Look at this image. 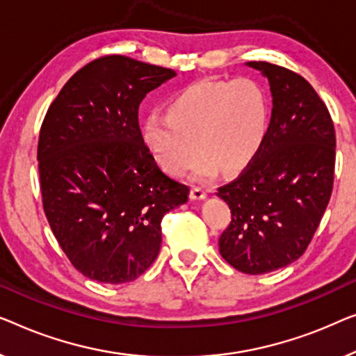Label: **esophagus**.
Here are the masks:
<instances>
[{"mask_svg": "<svg viewBox=\"0 0 356 356\" xmlns=\"http://www.w3.org/2000/svg\"><path fill=\"white\" fill-rule=\"evenodd\" d=\"M207 195H208L207 188L197 187V185H195V187L192 188V192H190V198H192V200H203V198H207Z\"/></svg>", "mask_w": 356, "mask_h": 356, "instance_id": "34e87169", "label": "esophagus"}]
</instances>
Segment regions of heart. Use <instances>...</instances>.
Instances as JSON below:
<instances>
[{
	"mask_svg": "<svg viewBox=\"0 0 356 356\" xmlns=\"http://www.w3.org/2000/svg\"><path fill=\"white\" fill-rule=\"evenodd\" d=\"M168 116L149 114L142 138L154 161L171 176H185L198 152V177L248 166L269 130V99L258 80L203 79L174 93ZM197 147H195L194 145Z\"/></svg>",
	"mask_w": 356,
	"mask_h": 356,
	"instance_id": "heart-1",
	"label": "heart"
}]
</instances>
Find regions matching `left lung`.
Returning <instances> with one entry per match:
<instances>
[{
    "instance_id": "left-lung-1",
    "label": "left lung",
    "mask_w": 356,
    "mask_h": 356,
    "mask_svg": "<svg viewBox=\"0 0 356 356\" xmlns=\"http://www.w3.org/2000/svg\"><path fill=\"white\" fill-rule=\"evenodd\" d=\"M247 66L269 80L271 122L253 161L216 195L232 216L219 253L257 276L293 263L312 242L332 193L335 130L326 104L302 76L264 61Z\"/></svg>"
}]
</instances>
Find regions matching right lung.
Segmentation results:
<instances>
[{
    "label": "right lung",
    "instance_id": "1",
    "mask_svg": "<svg viewBox=\"0 0 356 356\" xmlns=\"http://www.w3.org/2000/svg\"><path fill=\"white\" fill-rule=\"evenodd\" d=\"M172 69L109 54L67 80L43 119V209L72 266L103 284L132 282L161 247L164 214L187 203L143 143L138 106Z\"/></svg>",
    "mask_w": 356,
    "mask_h": 356
}]
</instances>
